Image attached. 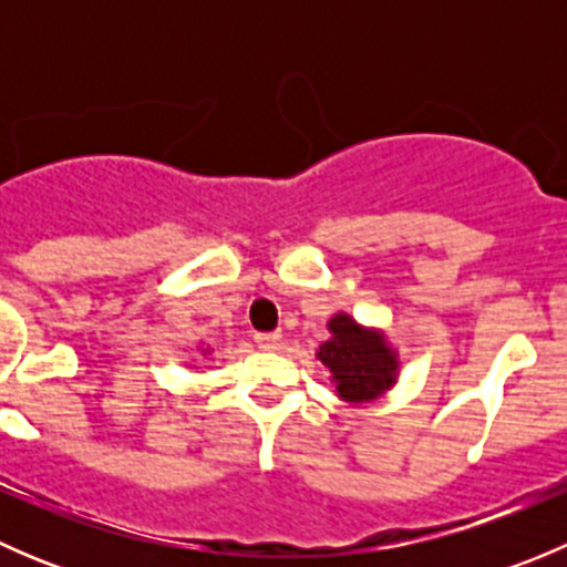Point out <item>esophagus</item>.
<instances>
[{
    "label": "esophagus",
    "mask_w": 567,
    "mask_h": 567,
    "mask_svg": "<svg viewBox=\"0 0 567 567\" xmlns=\"http://www.w3.org/2000/svg\"><path fill=\"white\" fill-rule=\"evenodd\" d=\"M255 342L262 351H277V348L282 346V334H277V331H257Z\"/></svg>",
    "instance_id": "esophagus-1"
}]
</instances>
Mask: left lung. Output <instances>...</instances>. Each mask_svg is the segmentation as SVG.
Returning <instances> with one entry per match:
<instances>
[{"instance_id":"1","label":"left lung","mask_w":567,"mask_h":567,"mask_svg":"<svg viewBox=\"0 0 567 567\" xmlns=\"http://www.w3.org/2000/svg\"><path fill=\"white\" fill-rule=\"evenodd\" d=\"M331 340L320 346L318 359L329 368L337 394L348 403L379 398L398 379V359L384 334L359 326L348 316L329 320Z\"/></svg>"}]
</instances>
